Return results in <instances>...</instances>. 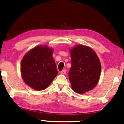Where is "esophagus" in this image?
<instances>
[{"label": "esophagus", "mask_w": 124, "mask_h": 124, "mask_svg": "<svg viewBox=\"0 0 124 124\" xmlns=\"http://www.w3.org/2000/svg\"><path fill=\"white\" fill-rule=\"evenodd\" d=\"M66 73V70H62V71H60V74H62V75H64V74H65Z\"/></svg>", "instance_id": "34e87169"}]
</instances>
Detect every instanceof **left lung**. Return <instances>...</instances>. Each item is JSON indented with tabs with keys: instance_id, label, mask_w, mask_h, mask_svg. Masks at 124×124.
Wrapping results in <instances>:
<instances>
[{
	"instance_id": "8db88e82",
	"label": "left lung",
	"mask_w": 124,
	"mask_h": 124,
	"mask_svg": "<svg viewBox=\"0 0 124 124\" xmlns=\"http://www.w3.org/2000/svg\"><path fill=\"white\" fill-rule=\"evenodd\" d=\"M71 68L69 78L71 88L78 94L92 90L100 79L101 66L94 50L84 45H78L70 50Z\"/></svg>"
}]
</instances>
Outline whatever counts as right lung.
<instances>
[{
    "mask_svg": "<svg viewBox=\"0 0 124 124\" xmlns=\"http://www.w3.org/2000/svg\"><path fill=\"white\" fill-rule=\"evenodd\" d=\"M53 53V49L39 45L25 55L21 62V73L26 85L40 91L50 84L58 73Z\"/></svg>",
    "mask_w": 124,
    "mask_h": 124,
    "instance_id": "1",
    "label": "right lung"
}]
</instances>
